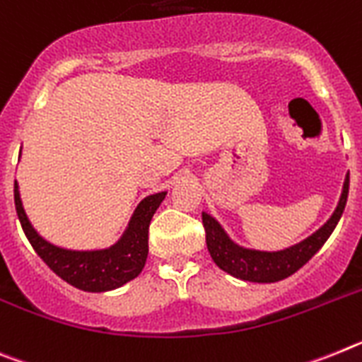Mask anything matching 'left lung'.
<instances>
[{
  "instance_id": "1",
  "label": "left lung",
  "mask_w": 362,
  "mask_h": 362,
  "mask_svg": "<svg viewBox=\"0 0 362 362\" xmlns=\"http://www.w3.org/2000/svg\"><path fill=\"white\" fill-rule=\"evenodd\" d=\"M348 187H350V173L342 184V193L337 207L325 224L304 240L279 251H264L240 246L229 237L224 226L220 224L215 216L209 215L207 211H202L207 251H209V255L215 260L216 266L222 272L233 275L235 279L247 282H262V284L282 281V279L293 275L297 269L303 268L304 264L312 259L322 247V244L328 240L337 222L341 220L344 206H346Z\"/></svg>"
}]
</instances>
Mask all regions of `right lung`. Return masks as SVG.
<instances>
[{"label":"right lung","instance_id":"obj_1","mask_svg":"<svg viewBox=\"0 0 362 362\" xmlns=\"http://www.w3.org/2000/svg\"><path fill=\"white\" fill-rule=\"evenodd\" d=\"M165 194L168 191H160V193L149 194L138 204L124 233L111 246L96 247V250H71V247L56 246L37 233L25 213L20 184L18 180L14 182V202L18 218L37 255L42 257L43 262L65 282L90 293L116 290L142 273L147 253H149L147 233H149L151 218L162 200L165 199Z\"/></svg>","mask_w":362,"mask_h":362}]
</instances>
